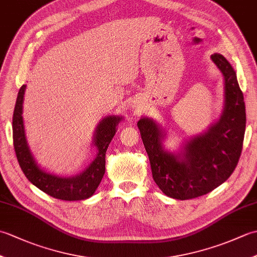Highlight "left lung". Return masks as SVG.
<instances>
[{
	"instance_id": "obj_1",
	"label": "left lung",
	"mask_w": 257,
	"mask_h": 257,
	"mask_svg": "<svg viewBox=\"0 0 257 257\" xmlns=\"http://www.w3.org/2000/svg\"><path fill=\"white\" fill-rule=\"evenodd\" d=\"M211 58L224 76V110L219 121L188 143L181 155L163 150L162 130L154 120L144 118L138 121L152 178L163 193L177 200L211 192L230 178L241 157L246 123L243 92L225 57L213 54Z\"/></svg>"
}]
</instances>
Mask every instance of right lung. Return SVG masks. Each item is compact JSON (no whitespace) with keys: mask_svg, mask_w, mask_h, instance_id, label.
I'll use <instances>...</instances> for the list:
<instances>
[{"mask_svg":"<svg viewBox=\"0 0 257 257\" xmlns=\"http://www.w3.org/2000/svg\"><path fill=\"white\" fill-rule=\"evenodd\" d=\"M25 85L20 88L13 113V145L19 165L25 177L43 192L55 199L64 201H79L89 198L99 185L105 174L106 151L111 139L116 134V125L121 120L120 117L110 116L99 123L96 130L95 145L98 148V155L88 169L73 178H61L43 171L35 163L31 151L27 147L22 107Z\"/></svg>","mask_w":257,"mask_h":257,"instance_id":"1","label":"right lung"}]
</instances>
